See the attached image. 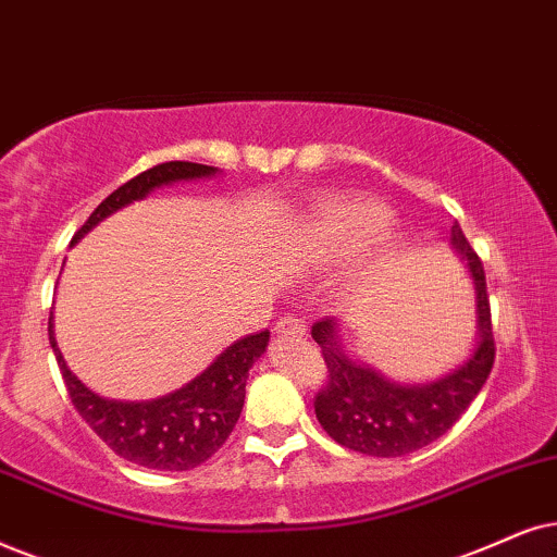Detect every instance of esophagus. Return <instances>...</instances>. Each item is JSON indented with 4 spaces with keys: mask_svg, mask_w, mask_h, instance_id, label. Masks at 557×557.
<instances>
[{
    "mask_svg": "<svg viewBox=\"0 0 557 557\" xmlns=\"http://www.w3.org/2000/svg\"><path fill=\"white\" fill-rule=\"evenodd\" d=\"M277 334H290V336H302L306 334V321L298 319V315L290 313L277 323Z\"/></svg>",
    "mask_w": 557,
    "mask_h": 557,
    "instance_id": "34e87169",
    "label": "esophagus"
}]
</instances>
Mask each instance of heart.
<instances>
[{"instance_id":"1","label":"heart","mask_w":557,"mask_h":557,"mask_svg":"<svg viewBox=\"0 0 557 557\" xmlns=\"http://www.w3.org/2000/svg\"><path fill=\"white\" fill-rule=\"evenodd\" d=\"M388 213L383 206L357 197L331 200L313 215L308 228L315 255L323 259H342L364 246L370 238L383 234Z\"/></svg>"}]
</instances>
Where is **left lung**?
Wrapping results in <instances>:
<instances>
[{
	"instance_id": "left-lung-1",
	"label": "left lung",
	"mask_w": 557,
	"mask_h": 557,
	"mask_svg": "<svg viewBox=\"0 0 557 557\" xmlns=\"http://www.w3.org/2000/svg\"><path fill=\"white\" fill-rule=\"evenodd\" d=\"M453 244L468 259L478 293V347L473 357L436 383L398 385L342 349L334 319L313 323L311 334L326 362V383L313 398L315 419L342 447L372 457H400L432 445L455 426L481 393L496 360L494 323L481 257L453 226Z\"/></svg>"
}]
</instances>
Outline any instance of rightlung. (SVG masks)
<instances>
[{"instance_id": "obj_1", "label": "right lung", "mask_w": 557, "mask_h": 557, "mask_svg": "<svg viewBox=\"0 0 557 557\" xmlns=\"http://www.w3.org/2000/svg\"><path fill=\"white\" fill-rule=\"evenodd\" d=\"M210 174H215V166L195 164V161H164V164L146 169L91 210L84 226L74 234L72 244L79 242L102 218L133 200H144L153 187L172 185L180 180L210 177ZM48 334H51L63 385L79 417L112 453L151 470H193L226 445L228 434L234 432L242 417L251 364L264 355L267 342H270V331L244 336L185 388L169 393L164 398L144 400V404H123V400L100 398L82 380H76L63 362L61 351L55 349L51 321H48Z\"/></svg>"}]
</instances>
